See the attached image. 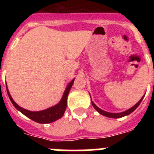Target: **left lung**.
<instances>
[{"instance_id":"left-lung-1","label":"left lung","mask_w":154,"mask_h":154,"mask_svg":"<svg viewBox=\"0 0 154 154\" xmlns=\"http://www.w3.org/2000/svg\"><path fill=\"white\" fill-rule=\"evenodd\" d=\"M143 97L142 99H141L140 100V101H139L138 103L135 105V106H133L132 108H130V109L126 110V111H125V112H119V113H111V112H106V111H103V110H102L101 109H99V107L96 106V105H95V103H94L92 101V106L96 109L97 110L99 113L102 114V115H103V116H107V117H110V118H120V117H123V116H125L129 115V114H130L131 112H133V111H134V110H135L139 106V105L140 104V103L142 102Z\"/></svg>"}]
</instances>
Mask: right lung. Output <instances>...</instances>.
Masks as SVG:
<instances>
[{
	"label": "right lung",
	"instance_id": "1",
	"mask_svg": "<svg viewBox=\"0 0 154 154\" xmlns=\"http://www.w3.org/2000/svg\"><path fill=\"white\" fill-rule=\"evenodd\" d=\"M74 80L75 79H73L68 85L67 88H66L63 94L62 100L59 102L58 104H57L55 106H52L45 110H43V111H38V112H31V111H28V110L24 109L20 107L13 100L10 93H9L8 88H7V92H8V96L10 98V100L11 101L12 104L14 105V106L15 107L17 110H19L20 112H22L24 115L26 116L27 117H28L29 119H32L33 121L38 123H52V122L57 120V119H60L61 117H62V116L64 115V112H65L66 107H67L68 95H69V92L70 91L71 88L72 86Z\"/></svg>",
	"mask_w": 154,
	"mask_h": 154
}]
</instances>
